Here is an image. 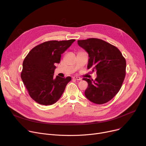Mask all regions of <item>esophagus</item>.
Instances as JSON below:
<instances>
[{"mask_svg": "<svg viewBox=\"0 0 146 146\" xmlns=\"http://www.w3.org/2000/svg\"><path fill=\"white\" fill-rule=\"evenodd\" d=\"M73 79H75V80H81V78L80 77H77V76H74V77H73Z\"/></svg>", "mask_w": 146, "mask_h": 146, "instance_id": "esophagus-1", "label": "esophagus"}]
</instances>
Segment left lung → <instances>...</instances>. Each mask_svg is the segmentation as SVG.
Wrapping results in <instances>:
<instances>
[{"mask_svg":"<svg viewBox=\"0 0 146 146\" xmlns=\"http://www.w3.org/2000/svg\"><path fill=\"white\" fill-rule=\"evenodd\" d=\"M77 43L88 54V69L96 71L97 74L95 80L82 79L88 84L85 95L94 103H106L122 86L125 77V59L116 47L101 39L90 38L78 40Z\"/></svg>","mask_w":146,"mask_h":146,"instance_id":"obj_1","label":"left lung"}]
</instances>
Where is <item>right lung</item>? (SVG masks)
<instances>
[{"instance_id": "obj_1", "label": "right lung", "mask_w": 146, "mask_h": 146, "mask_svg": "<svg viewBox=\"0 0 146 146\" xmlns=\"http://www.w3.org/2000/svg\"><path fill=\"white\" fill-rule=\"evenodd\" d=\"M76 40L46 41L32 48L25 57L21 77L30 96L42 105H51L63 94L72 78L54 77L55 64Z\"/></svg>"}]
</instances>
